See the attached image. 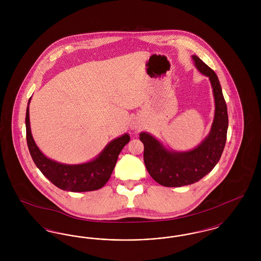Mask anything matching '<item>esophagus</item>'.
Returning <instances> with one entry per match:
<instances>
[{
	"label": "esophagus",
	"instance_id": "obj_1",
	"mask_svg": "<svg viewBox=\"0 0 261 261\" xmlns=\"http://www.w3.org/2000/svg\"><path fill=\"white\" fill-rule=\"evenodd\" d=\"M131 128L132 129H134V130H138V129H140L141 128V124H140V121H138V120H133L132 121V124H131Z\"/></svg>",
	"mask_w": 261,
	"mask_h": 261
}]
</instances>
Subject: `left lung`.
Masks as SVG:
<instances>
[{"mask_svg": "<svg viewBox=\"0 0 261 261\" xmlns=\"http://www.w3.org/2000/svg\"><path fill=\"white\" fill-rule=\"evenodd\" d=\"M193 60L199 71L210 77L215 99L214 120L210 135L198 148L187 152L169 151L148 133L140 134L146 168L162 186L182 187L198 182L219 162L226 144L228 113L218 77L197 56H193Z\"/></svg>", "mask_w": 261, "mask_h": 261, "instance_id": "8db88e82", "label": "left lung"}]
</instances>
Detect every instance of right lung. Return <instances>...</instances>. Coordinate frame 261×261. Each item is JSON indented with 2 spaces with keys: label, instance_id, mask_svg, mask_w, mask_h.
<instances>
[{
  "label": "right lung",
  "instance_id": "1",
  "mask_svg": "<svg viewBox=\"0 0 261 261\" xmlns=\"http://www.w3.org/2000/svg\"><path fill=\"white\" fill-rule=\"evenodd\" d=\"M25 125L27 146L36 166L55 186L70 192L96 191L105 186L111 178L118 154L130 141L129 135L125 134L112 141L93 162L67 165L50 161L38 149L30 130L29 107L26 110Z\"/></svg>",
  "mask_w": 261,
  "mask_h": 261
}]
</instances>
